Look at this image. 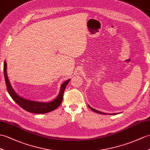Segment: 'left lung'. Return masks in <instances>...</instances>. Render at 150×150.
<instances>
[{
	"label": "left lung",
	"instance_id": "left-lung-1",
	"mask_svg": "<svg viewBox=\"0 0 150 150\" xmlns=\"http://www.w3.org/2000/svg\"><path fill=\"white\" fill-rule=\"evenodd\" d=\"M88 107L90 108V109H92V110L93 111H94V112H97V113H99V114H103V115H106L105 114V113H104V112H100V111H98V110H96V109H93V108H92V107H90V105H88ZM116 114H117V113H113V114H109V115H116ZM107 115H109L108 113H107Z\"/></svg>",
	"mask_w": 150,
	"mask_h": 150
}]
</instances>
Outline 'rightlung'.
I'll list each match as a JSON object with an SVG mask.
<instances>
[{
    "instance_id": "right-lung-1",
    "label": "right lung",
    "mask_w": 150,
    "mask_h": 150,
    "mask_svg": "<svg viewBox=\"0 0 150 150\" xmlns=\"http://www.w3.org/2000/svg\"><path fill=\"white\" fill-rule=\"evenodd\" d=\"M4 74L7 90H8V92L10 96L15 101V103H16L25 110L30 112L36 113V114H45V113L54 110L59 106L63 99V94L65 87H66L69 81L71 80L69 79L62 84L60 92L55 99L46 103V102H39L26 99V98L22 97H20L19 95L16 93V92L13 88L11 85L8 74H7V63L6 61L4 64Z\"/></svg>"
}]
</instances>
